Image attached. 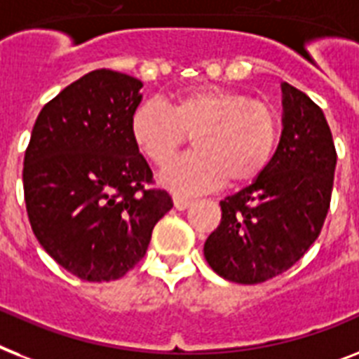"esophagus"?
I'll return each mask as SVG.
<instances>
[{
	"label": "esophagus",
	"mask_w": 359,
	"mask_h": 359,
	"mask_svg": "<svg viewBox=\"0 0 359 359\" xmlns=\"http://www.w3.org/2000/svg\"><path fill=\"white\" fill-rule=\"evenodd\" d=\"M173 205L177 210H186L189 205H191V201L186 199V197H180V195H175Z\"/></svg>",
	"instance_id": "esophagus-1"
}]
</instances>
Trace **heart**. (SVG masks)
I'll return each mask as SVG.
<instances>
[{"instance_id":"obj_1","label":"heart","mask_w":359,"mask_h":359,"mask_svg":"<svg viewBox=\"0 0 359 359\" xmlns=\"http://www.w3.org/2000/svg\"><path fill=\"white\" fill-rule=\"evenodd\" d=\"M138 149L154 165H165L194 136L195 151L171 162L162 182L179 194H201L226 179H258L273 160L280 119L269 103L243 92L195 88L175 95L170 109L145 101L130 118Z\"/></svg>"}]
</instances>
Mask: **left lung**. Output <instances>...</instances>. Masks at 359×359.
<instances>
[{
  "instance_id": "1",
  "label": "left lung",
  "mask_w": 359,
  "mask_h": 359,
  "mask_svg": "<svg viewBox=\"0 0 359 359\" xmlns=\"http://www.w3.org/2000/svg\"><path fill=\"white\" fill-rule=\"evenodd\" d=\"M284 129L267 170L221 201V223L205 256L219 276L260 284L282 275L313 245L330 208L337 153L323 110L282 84Z\"/></svg>"
}]
</instances>
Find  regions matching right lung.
I'll list each match as a JSON object with an SVG mask.
<instances>
[{"instance_id":"obj_1","label":"right lung","mask_w":359,"mask_h":359,"mask_svg":"<svg viewBox=\"0 0 359 359\" xmlns=\"http://www.w3.org/2000/svg\"><path fill=\"white\" fill-rule=\"evenodd\" d=\"M144 84L95 69L43 104L23 158L31 229L51 258L88 282L118 280L145 256L173 208L130 134Z\"/></svg>"}]
</instances>
